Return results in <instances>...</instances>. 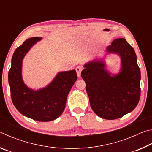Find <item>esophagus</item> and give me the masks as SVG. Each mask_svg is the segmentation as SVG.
Instances as JSON below:
<instances>
[{
  "label": "esophagus",
  "instance_id": "34e87169",
  "mask_svg": "<svg viewBox=\"0 0 152 152\" xmlns=\"http://www.w3.org/2000/svg\"><path fill=\"white\" fill-rule=\"evenodd\" d=\"M82 70V68L81 66H77L76 68V70L77 72V75H78V77H80V74H81V72Z\"/></svg>",
  "mask_w": 152,
  "mask_h": 152
}]
</instances>
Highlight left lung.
<instances>
[{
	"mask_svg": "<svg viewBox=\"0 0 152 152\" xmlns=\"http://www.w3.org/2000/svg\"><path fill=\"white\" fill-rule=\"evenodd\" d=\"M107 52L121 58V69L111 74L103 60H94L84 66L81 76L93 111L102 119H119L132 112L140 98L141 72L133 48L124 38L115 39Z\"/></svg>",
	"mask_w": 152,
	"mask_h": 152,
	"instance_id": "8db88e82",
	"label": "left lung"
}]
</instances>
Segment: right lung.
Here are the masks:
<instances>
[{
  "instance_id": "obj_1",
  "label": "right lung",
  "mask_w": 152,
  "mask_h": 152,
  "mask_svg": "<svg viewBox=\"0 0 152 152\" xmlns=\"http://www.w3.org/2000/svg\"><path fill=\"white\" fill-rule=\"evenodd\" d=\"M42 37L27 39L15 50L11 60L8 78L12 103L24 116L37 121H50L63 113L67 96L77 80L75 70L58 72L48 86L35 90L24 83L22 64L25 55Z\"/></svg>"
}]
</instances>
